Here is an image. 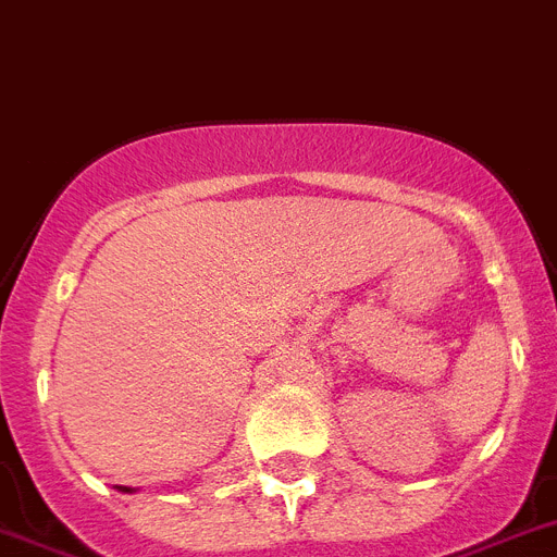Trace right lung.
Listing matches in <instances>:
<instances>
[{"label": "right lung", "mask_w": 557, "mask_h": 557, "mask_svg": "<svg viewBox=\"0 0 557 557\" xmlns=\"http://www.w3.org/2000/svg\"><path fill=\"white\" fill-rule=\"evenodd\" d=\"M114 487H117L120 493H134V487H125V485H114Z\"/></svg>", "instance_id": "add662e5"}]
</instances>
